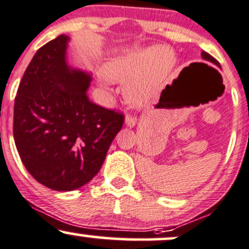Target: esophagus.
I'll list each match as a JSON object with an SVG mask.
<instances>
[{
    "label": "esophagus",
    "instance_id": "obj_1",
    "mask_svg": "<svg viewBox=\"0 0 249 249\" xmlns=\"http://www.w3.org/2000/svg\"><path fill=\"white\" fill-rule=\"evenodd\" d=\"M137 123V117L133 116V114H127L126 118H125V125L127 127H133Z\"/></svg>",
    "mask_w": 249,
    "mask_h": 249
}]
</instances>
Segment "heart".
I'll list each match as a JSON object with an SVG mask.
<instances>
[{
	"label": "heart",
	"instance_id": "heart-1",
	"mask_svg": "<svg viewBox=\"0 0 249 249\" xmlns=\"http://www.w3.org/2000/svg\"><path fill=\"white\" fill-rule=\"evenodd\" d=\"M174 65L165 48L132 51L111 59L103 68L108 80L124 83V94L133 104H145L157 93Z\"/></svg>",
	"mask_w": 249,
	"mask_h": 249
}]
</instances>
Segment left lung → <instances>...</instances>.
<instances>
[{
  "mask_svg": "<svg viewBox=\"0 0 249 249\" xmlns=\"http://www.w3.org/2000/svg\"><path fill=\"white\" fill-rule=\"evenodd\" d=\"M202 58H203L204 60H207V61H210V62H213V64H215L216 65V66H220V64H218V61L215 58H213L212 55H210V54H208L207 53V52H202Z\"/></svg>",
  "mask_w": 249,
  "mask_h": 249,
  "instance_id": "obj_1",
  "label": "left lung"
}]
</instances>
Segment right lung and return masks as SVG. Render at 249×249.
<instances>
[{
	"label": "right lung",
	"instance_id": "add662e5",
	"mask_svg": "<svg viewBox=\"0 0 249 249\" xmlns=\"http://www.w3.org/2000/svg\"><path fill=\"white\" fill-rule=\"evenodd\" d=\"M59 35L33 56L14 104V139L27 171L45 187L71 191L102 168L124 114L92 103L91 75L66 62Z\"/></svg>",
	"mask_w": 249,
	"mask_h": 249
}]
</instances>
